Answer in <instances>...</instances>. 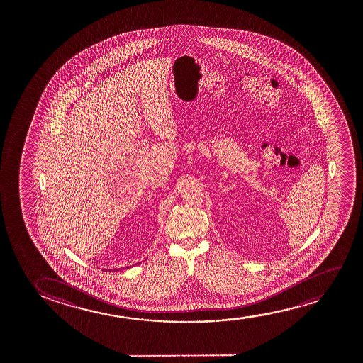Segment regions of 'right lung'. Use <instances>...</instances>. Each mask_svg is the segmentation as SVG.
<instances>
[{
    "mask_svg": "<svg viewBox=\"0 0 363 363\" xmlns=\"http://www.w3.org/2000/svg\"><path fill=\"white\" fill-rule=\"evenodd\" d=\"M126 268H129V267H126ZM111 270H116V272H118V270H121V268H119V269H109V272H111Z\"/></svg>",
    "mask_w": 363,
    "mask_h": 363,
    "instance_id": "right-lung-1",
    "label": "right lung"
}]
</instances>
